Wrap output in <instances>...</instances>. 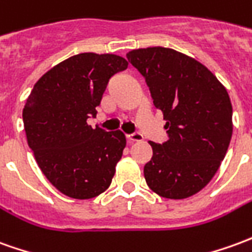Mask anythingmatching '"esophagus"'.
I'll return each instance as SVG.
<instances>
[{"instance_id":"esophagus-1","label":"esophagus","mask_w":252,"mask_h":252,"mask_svg":"<svg viewBox=\"0 0 252 252\" xmlns=\"http://www.w3.org/2000/svg\"><path fill=\"white\" fill-rule=\"evenodd\" d=\"M126 140L129 143H133V142H142L143 140V136L140 133H132V135H126Z\"/></svg>"}]
</instances>
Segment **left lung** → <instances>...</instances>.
I'll return each instance as SVG.
<instances>
[{"mask_svg":"<svg viewBox=\"0 0 252 252\" xmlns=\"http://www.w3.org/2000/svg\"><path fill=\"white\" fill-rule=\"evenodd\" d=\"M126 59L146 79L169 135L162 144L149 142L146 183L162 198H189L210 183L228 150L233 131L228 91L209 68L173 49H135Z\"/></svg>","mask_w":252,"mask_h":252,"instance_id":"obj_1","label":"left lung"}]
</instances>
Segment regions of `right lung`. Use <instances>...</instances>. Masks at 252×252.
<instances>
[{"instance_id": "right-lung-1", "label": "right lung", "mask_w": 252, "mask_h": 252, "mask_svg": "<svg viewBox=\"0 0 252 252\" xmlns=\"http://www.w3.org/2000/svg\"><path fill=\"white\" fill-rule=\"evenodd\" d=\"M116 54L80 53L54 65L34 84L23 109L27 143L42 173L73 199L105 192L126 147L121 131L91 128L109 79L126 69Z\"/></svg>"}]
</instances>
